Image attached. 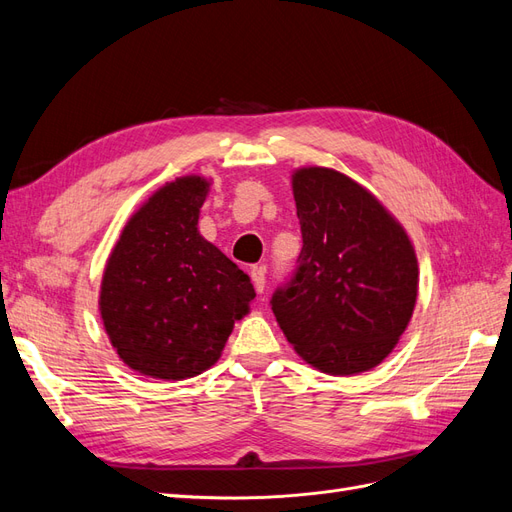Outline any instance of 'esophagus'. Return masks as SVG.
<instances>
[{
    "label": "esophagus",
    "mask_w": 512,
    "mask_h": 512,
    "mask_svg": "<svg viewBox=\"0 0 512 512\" xmlns=\"http://www.w3.org/2000/svg\"><path fill=\"white\" fill-rule=\"evenodd\" d=\"M250 277H252V284H254L256 292L262 294V290H265V267H252Z\"/></svg>",
    "instance_id": "obj_1"
}]
</instances>
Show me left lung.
Masks as SVG:
<instances>
[{
	"instance_id": "1",
	"label": "left lung",
	"mask_w": 512,
	"mask_h": 512,
	"mask_svg": "<svg viewBox=\"0 0 512 512\" xmlns=\"http://www.w3.org/2000/svg\"><path fill=\"white\" fill-rule=\"evenodd\" d=\"M303 247L271 309L303 361L333 376L382 363L406 331L418 265L406 230L333 168L294 170Z\"/></svg>"
}]
</instances>
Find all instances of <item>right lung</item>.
Returning <instances> with one entry per match:
<instances>
[{
    "instance_id": "right-lung-1",
    "label": "right lung",
    "mask_w": 512,
    "mask_h": 512,
    "mask_svg": "<svg viewBox=\"0 0 512 512\" xmlns=\"http://www.w3.org/2000/svg\"><path fill=\"white\" fill-rule=\"evenodd\" d=\"M209 181L166 183L138 209L108 256L100 314L119 359L143 376L185 380L220 359L256 292L250 275L200 237Z\"/></svg>"
}]
</instances>
